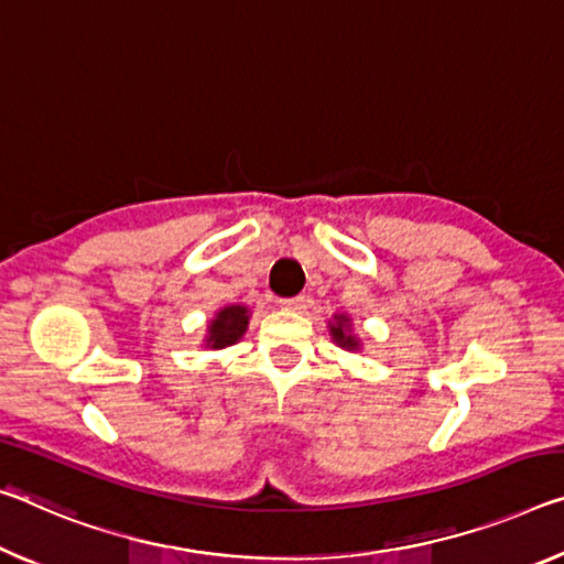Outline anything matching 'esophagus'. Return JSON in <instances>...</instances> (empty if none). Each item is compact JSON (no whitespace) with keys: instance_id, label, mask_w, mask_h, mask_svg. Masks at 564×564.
I'll list each match as a JSON object with an SVG mask.
<instances>
[{"instance_id":"esophagus-1","label":"esophagus","mask_w":564,"mask_h":564,"mask_svg":"<svg viewBox=\"0 0 564 564\" xmlns=\"http://www.w3.org/2000/svg\"><path fill=\"white\" fill-rule=\"evenodd\" d=\"M306 303H308L306 296H293V299H281L279 306L283 311H303V308H306Z\"/></svg>"}]
</instances>
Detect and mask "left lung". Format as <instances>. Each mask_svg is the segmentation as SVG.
Wrapping results in <instances>:
<instances>
[{"instance_id": "8db88e82", "label": "left lung", "mask_w": 564, "mask_h": 564, "mask_svg": "<svg viewBox=\"0 0 564 564\" xmlns=\"http://www.w3.org/2000/svg\"><path fill=\"white\" fill-rule=\"evenodd\" d=\"M336 321H338V324L330 326V336H334L336 341L341 344L344 348H356V346H359V344H356L354 336L346 334V321H348V318H346V316H336Z\"/></svg>"}]
</instances>
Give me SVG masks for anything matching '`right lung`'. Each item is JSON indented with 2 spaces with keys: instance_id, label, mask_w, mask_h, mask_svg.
I'll use <instances>...</instances> for the list:
<instances>
[{
  "instance_id": "1",
  "label": "right lung",
  "mask_w": 564,
  "mask_h": 564,
  "mask_svg": "<svg viewBox=\"0 0 564 564\" xmlns=\"http://www.w3.org/2000/svg\"><path fill=\"white\" fill-rule=\"evenodd\" d=\"M248 326V311L243 306H228L210 321L208 326V344L213 348H223L236 344L240 336L246 334Z\"/></svg>"
}]
</instances>
